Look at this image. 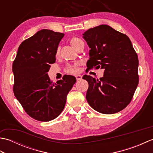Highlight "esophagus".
Listing matches in <instances>:
<instances>
[{
    "instance_id": "34e87169",
    "label": "esophagus",
    "mask_w": 153,
    "mask_h": 153,
    "mask_svg": "<svg viewBox=\"0 0 153 153\" xmlns=\"http://www.w3.org/2000/svg\"><path fill=\"white\" fill-rule=\"evenodd\" d=\"M76 78L77 81H80L82 79V76H81V75H77L76 76Z\"/></svg>"
}]
</instances>
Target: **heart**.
Instances as JSON below:
<instances>
[{
    "label": "heart",
    "mask_w": 153,
    "mask_h": 153,
    "mask_svg": "<svg viewBox=\"0 0 153 153\" xmlns=\"http://www.w3.org/2000/svg\"><path fill=\"white\" fill-rule=\"evenodd\" d=\"M82 41L80 39L76 37H74L70 39V44L74 48H76V47H77V45ZM58 53H59V51H58V50H57L56 54L58 55ZM77 70H78V68H77V64L68 65V66H66V69H65V71H66V73L70 74H76L77 71Z\"/></svg>",
    "instance_id": "heart-1"
}]
</instances>
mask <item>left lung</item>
Returning <instances> with one entry per match:
<instances>
[{"instance_id":"8db88e82","label":"left lung","mask_w":153,"mask_h":153,"mask_svg":"<svg viewBox=\"0 0 153 153\" xmlns=\"http://www.w3.org/2000/svg\"><path fill=\"white\" fill-rule=\"evenodd\" d=\"M83 38L91 48L87 69H105L100 79L83 76L89 83L87 102L105 114L121 111L130 103L139 83L138 56L130 39L106 25L89 29Z\"/></svg>"}]
</instances>
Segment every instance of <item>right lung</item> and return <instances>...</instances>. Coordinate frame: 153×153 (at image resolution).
I'll list each match as a JSON object with an SVG mask.
<instances>
[{"instance_id": "obj_1", "label": "right lung", "mask_w": 153, "mask_h": 153, "mask_svg": "<svg viewBox=\"0 0 153 153\" xmlns=\"http://www.w3.org/2000/svg\"><path fill=\"white\" fill-rule=\"evenodd\" d=\"M64 35L48 30L39 31L19 45L12 64L14 95L25 112L41 122L60 114L68 93L76 82L75 77L64 75L54 83L47 75Z\"/></svg>"}]
</instances>
